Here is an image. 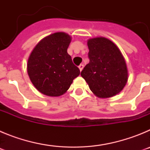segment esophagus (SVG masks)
Listing matches in <instances>:
<instances>
[{
	"label": "esophagus",
	"instance_id": "1",
	"mask_svg": "<svg viewBox=\"0 0 150 150\" xmlns=\"http://www.w3.org/2000/svg\"><path fill=\"white\" fill-rule=\"evenodd\" d=\"M83 67H84V65H83V64H79V71H82V70H83Z\"/></svg>",
	"mask_w": 150,
	"mask_h": 150
}]
</instances>
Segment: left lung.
Masks as SVG:
<instances>
[{"mask_svg":"<svg viewBox=\"0 0 150 150\" xmlns=\"http://www.w3.org/2000/svg\"><path fill=\"white\" fill-rule=\"evenodd\" d=\"M89 63L81 71L91 91L99 98H110L120 93L128 80L124 57L112 41L104 38L88 40Z\"/></svg>","mask_w":150,"mask_h":150,"instance_id":"8db88e82","label":"left lung"}]
</instances>
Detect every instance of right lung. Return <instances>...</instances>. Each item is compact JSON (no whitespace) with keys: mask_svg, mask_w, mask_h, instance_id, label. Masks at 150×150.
<instances>
[{"mask_svg":"<svg viewBox=\"0 0 150 150\" xmlns=\"http://www.w3.org/2000/svg\"><path fill=\"white\" fill-rule=\"evenodd\" d=\"M71 40L65 33H55L41 40L30 53L28 74L35 88L43 95H63L79 75V69L67 52Z\"/></svg>","mask_w":150,"mask_h":150,"instance_id":"1","label":"right lung"}]
</instances>
